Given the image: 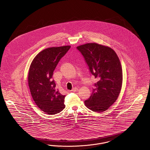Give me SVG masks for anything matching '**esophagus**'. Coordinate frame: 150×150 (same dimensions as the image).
<instances>
[{
  "label": "esophagus",
  "mask_w": 150,
  "mask_h": 150,
  "mask_svg": "<svg viewBox=\"0 0 150 150\" xmlns=\"http://www.w3.org/2000/svg\"><path fill=\"white\" fill-rule=\"evenodd\" d=\"M78 91V88H76V87L73 88H72V92H77Z\"/></svg>",
  "instance_id": "esophagus-1"
}]
</instances>
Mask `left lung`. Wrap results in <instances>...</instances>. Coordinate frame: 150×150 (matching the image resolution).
Segmentation results:
<instances>
[{
  "label": "left lung",
  "instance_id": "8db88e82",
  "mask_svg": "<svg viewBox=\"0 0 150 150\" xmlns=\"http://www.w3.org/2000/svg\"><path fill=\"white\" fill-rule=\"evenodd\" d=\"M76 48L97 80L85 105L94 112L106 111L116 100L121 91L122 72L119 57L111 48L97 43H88Z\"/></svg>",
  "mask_w": 150,
  "mask_h": 150
}]
</instances>
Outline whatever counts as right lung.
Listing matches in <instances>:
<instances>
[{"mask_svg": "<svg viewBox=\"0 0 150 150\" xmlns=\"http://www.w3.org/2000/svg\"><path fill=\"white\" fill-rule=\"evenodd\" d=\"M70 47L45 49L36 56L30 65L28 83L31 94L38 107L46 114H56L65 107V96L56 88L52 76L59 61Z\"/></svg>", "mask_w": 150, "mask_h": 150, "instance_id": "right-lung-1", "label": "right lung"}]
</instances>
